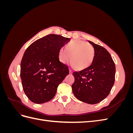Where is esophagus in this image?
I'll list each match as a JSON object with an SVG mask.
<instances>
[{
	"mask_svg": "<svg viewBox=\"0 0 133 133\" xmlns=\"http://www.w3.org/2000/svg\"><path fill=\"white\" fill-rule=\"evenodd\" d=\"M69 73H70V74H71L72 73H73V71H72L70 69V70H69Z\"/></svg>",
	"mask_w": 133,
	"mask_h": 133,
	"instance_id": "obj_1",
	"label": "esophagus"
}]
</instances>
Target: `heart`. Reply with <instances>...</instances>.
<instances>
[{"mask_svg":"<svg viewBox=\"0 0 133 133\" xmlns=\"http://www.w3.org/2000/svg\"><path fill=\"white\" fill-rule=\"evenodd\" d=\"M94 55L93 46L81 40L71 41L65 46V49L60 48L58 54L59 60L62 63L66 64L70 58L71 65L79 70L89 67L93 62Z\"/></svg>","mask_w":133,"mask_h":133,"instance_id":"1","label":"heart"}]
</instances>
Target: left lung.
<instances>
[{
    "label": "left lung",
    "instance_id": "left-lung-1",
    "mask_svg": "<svg viewBox=\"0 0 133 133\" xmlns=\"http://www.w3.org/2000/svg\"><path fill=\"white\" fill-rule=\"evenodd\" d=\"M93 46V62L86 69L73 73L71 86L75 97L90 104H97L109 94L115 82V65L110 53L103 46L88 41Z\"/></svg>",
    "mask_w": 133,
    "mask_h": 133
}]
</instances>
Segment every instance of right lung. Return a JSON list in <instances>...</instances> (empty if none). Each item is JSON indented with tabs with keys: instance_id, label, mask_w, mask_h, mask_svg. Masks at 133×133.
Returning a JSON list of instances; mask_svg holds the SVG:
<instances>
[{
	"instance_id": "add662e5",
	"label": "right lung",
	"mask_w": 133,
	"mask_h": 133,
	"mask_svg": "<svg viewBox=\"0 0 133 133\" xmlns=\"http://www.w3.org/2000/svg\"><path fill=\"white\" fill-rule=\"evenodd\" d=\"M70 39L51 34L37 40L26 49L21 64V78L24 91L32 102L50 101L69 74L68 67L59 61L58 54Z\"/></svg>"
}]
</instances>
